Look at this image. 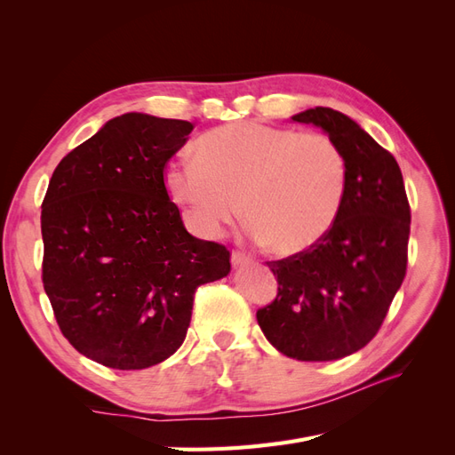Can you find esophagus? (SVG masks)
<instances>
[{"mask_svg": "<svg viewBox=\"0 0 455 455\" xmlns=\"http://www.w3.org/2000/svg\"><path fill=\"white\" fill-rule=\"evenodd\" d=\"M249 261H251V258L246 256L244 252H241V251L231 252V264L233 266H244V264H249Z\"/></svg>", "mask_w": 455, "mask_h": 455, "instance_id": "34e87169", "label": "esophagus"}]
</instances>
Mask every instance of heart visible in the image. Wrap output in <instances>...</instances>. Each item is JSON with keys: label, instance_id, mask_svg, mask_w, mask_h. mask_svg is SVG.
<instances>
[{"label": "heart", "instance_id": "heart-1", "mask_svg": "<svg viewBox=\"0 0 455 455\" xmlns=\"http://www.w3.org/2000/svg\"><path fill=\"white\" fill-rule=\"evenodd\" d=\"M347 174L346 154L326 134L237 121L201 134L194 159L171 163L163 184L201 235H222L243 204L254 241L298 256L332 231Z\"/></svg>", "mask_w": 455, "mask_h": 455}]
</instances>
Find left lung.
<instances>
[{"mask_svg":"<svg viewBox=\"0 0 455 455\" xmlns=\"http://www.w3.org/2000/svg\"><path fill=\"white\" fill-rule=\"evenodd\" d=\"M292 119L313 123L339 144L347 194L332 231L315 249L267 261L277 298L256 319L291 359L338 361L378 334L404 281L410 203L396 159L353 119L323 106Z\"/></svg>","mask_w":455,"mask_h":455,"instance_id":"8db88e82","label":"left lung"}]
</instances>
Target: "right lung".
<instances>
[{"label": "right lung", "mask_w": 455, "mask_h": 455, "mask_svg": "<svg viewBox=\"0 0 455 455\" xmlns=\"http://www.w3.org/2000/svg\"><path fill=\"white\" fill-rule=\"evenodd\" d=\"M189 121L109 119L54 169L41 203V279L62 336L116 370L182 346L196 291L226 277L229 251L189 235L163 184Z\"/></svg>", "instance_id": "obj_1"}]
</instances>
